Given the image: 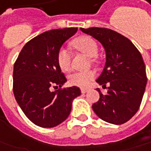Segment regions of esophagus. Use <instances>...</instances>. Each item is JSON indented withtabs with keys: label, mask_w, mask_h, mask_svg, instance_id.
I'll return each instance as SVG.
<instances>
[{
	"label": "esophagus",
	"mask_w": 151,
	"mask_h": 151,
	"mask_svg": "<svg viewBox=\"0 0 151 151\" xmlns=\"http://www.w3.org/2000/svg\"><path fill=\"white\" fill-rule=\"evenodd\" d=\"M89 91V89H85V88H82L81 89V93H86V92H88Z\"/></svg>",
	"instance_id": "esophagus-1"
}]
</instances>
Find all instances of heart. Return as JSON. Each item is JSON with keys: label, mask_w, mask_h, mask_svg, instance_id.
<instances>
[{"label": "heart", "mask_w": 151, "mask_h": 151, "mask_svg": "<svg viewBox=\"0 0 151 151\" xmlns=\"http://www.w3.org/2000/svg\"><path fill=\"white\" fill-rule=\"evenodd\" d=\"M74 45L77 49L81 51L82 52L86 53L90 58L95 57L99 51L97 42L89 36H82L78 38L74 41ZM71 59L72 53L69 47H67L66 46H62L57 54V62L59 67L64 71L69 70L71 67ZM95 76L96 73L93 70L83 71L78 70L70 74L68 81L72 86L86 87L89 84L90 81H92L95 77Z\"/></svg>", "instance_id": "b5f03b06"}]
</instances>
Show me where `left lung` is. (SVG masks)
Here are the masks:
<instances>
[{
	"label": "left lung",
	"mask_w": 151,
	"mask_h": 151,
	"mask_svg": "<svg viewBox=\"0 0 151 151\" xmlns=\"http://www.w3.org/2000/svg\"><path fill=\"white\" fill-rule=\"evenodd\" d=\"M81 30L101 42L106 53L104 68L96 81L105 87L109 84L108 92L103 94L97 89L100 98L92 105L93 112L109 123H125L140 108L147 82L141 52L116 31L97 27Z\"/></svg>",
	"instance_id": "1"
}]
</instances>
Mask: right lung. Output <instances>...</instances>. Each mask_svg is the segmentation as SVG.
I'll list each match as a JSON object with an SVG mask.
<instances>
[{"label": "right lung", "mask_w": 151, "mask_h": 151, "mask_svg": "<svg viewBox=\"0 0 151 151\" xmlns=\"http://www.w3.org/2000/svg\"><path fill=\"white\" fill-rule=\"evenodd\" d=\"M77 29H58L39 34L24 46L14 62V98L26 117L38 127H54L65 121L73 99L81 93L76 86L61 89L66 78L57 62L59 48Z\"/></svg>", "instance_id": "1"}]
</instances>
